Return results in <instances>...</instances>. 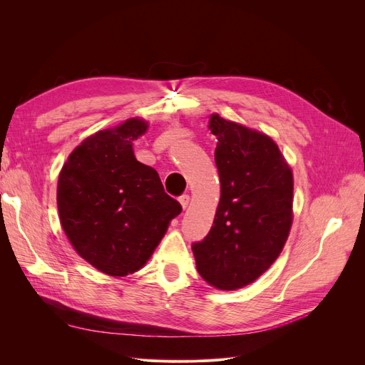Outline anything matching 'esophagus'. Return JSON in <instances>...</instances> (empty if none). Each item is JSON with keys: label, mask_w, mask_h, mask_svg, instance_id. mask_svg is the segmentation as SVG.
I'll return each instance as SVG.
<instances>
[{"label": "esophagus", "mask_w": 365, "mask_h": 365, "mask_svg": "<svg viewBox=\"0 0 365 365\" xmlns=\"http://www.w3.org/2000/svg\"><path fill=\"white\" fill-rule=\"evenodd\" d=\"M178 200H180V204L182 205V208H187V205H189V201H190V196L189 195H181Z\"/></svg>", "instance_id": "esophagus-1"}]
</instances>
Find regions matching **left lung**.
Instances as JSON below:
<instances>
[{
	"instance_id": "1",
	"label": "left lung",
	"mask_w": 365,
	"mask_h": 365,
	"mask_svg": "<svg viewBox=\"0 0 365 365\" xmlns=\"http://www.w3.org/2000/svg\"><path fill=\"white\" fill-rule=\"evenodd\" d=\"M215 161L220 201L213 227L192 250L201 277L222 291L252 283L279 257L292 224L294 180L277 145L219 115Z\"/></svg>"
}]
</instances>
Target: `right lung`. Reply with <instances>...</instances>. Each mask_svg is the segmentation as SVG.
Returning <instances> with one entry per match:
<instances>
[{
  "label": "right lung",
  "instance_id": "obj_1",
  "mask_svg": "<svg viewBox=\"0 0 365 365\" xmlns=\"http://www.w3.org/2000/svg\"><path fill=\"white\" fill-rule=\"evenodd\" d=\"M148 125L130 118L77 146L58 182L61 224L74 250L108 275L138 271L181 204L164 192L157 170L137 161L132 141Z\"/></svg>",
  "mask_w": 365,
  "mask_h": 365
}]
</instances>
